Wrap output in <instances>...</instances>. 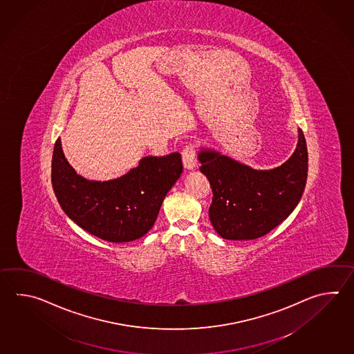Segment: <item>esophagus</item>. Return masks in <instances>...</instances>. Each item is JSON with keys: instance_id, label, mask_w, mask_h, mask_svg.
<instances>
[{"instance_id": "esophagus-1", "label": "esophagus", "mask_w": 354, "mask_h": 354, "mask_svg": "<svg viewBox=\"0 0 354 354\" xmlns=\"http://www.w3.org/2000/svg\"><path fill=\"white\" fill-rule=\"evenodd\" d=\"M183 156V164L185 169H194L196 164V147L194 144H188L181 152Z\"/></svg>"}]
</instances>
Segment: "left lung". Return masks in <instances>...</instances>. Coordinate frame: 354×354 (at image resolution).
I'll list each match as a JSON object with an SVG mask.
<instances>
[{
  "label": "left lung",
  "mask_w": 354,
  "mask_h": 354,
  "mask_svg": "<svg viewBox=\"0 0 354 354\" xmlns=\"http://www.w3.org/2000/svg\"><path fill=\"white\" fill-rule=\"evenodd\" d=\"M201 171L210 183L209 219L219 236L260 239L295 209L308 178L303 131L292 156L272 170H254L214 151H201Z\"/></svg>",
  "instance_id": "1"
}]
</instances>
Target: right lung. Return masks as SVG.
Returning <instances> with one entry per match:
<instances>
[{"mask_svg":"<svg viewBox=\"0 0 354 354\" xmlns=\"http://www.w3.org/2000/svg\"><path fill=\"white\" fill-rule=\"evenodd\" d=\"M183 173L179 152L146 156L118 179L88 181L65 160L60 138L51 161V183L66 216L98 239L130 242L150 231L167 192Z\"/></svg>","mask_w":354,"mask_h":354,"instance_id":"obj_1","label":"right lung"}]
</instances>
